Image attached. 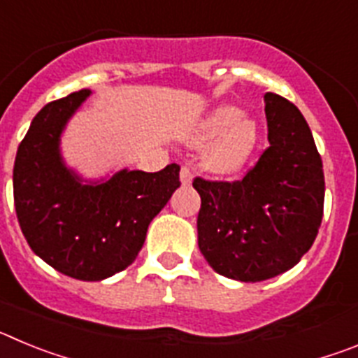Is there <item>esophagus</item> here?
<instances>
[{"instance_id":"esophagus-1","label":"esophagus","mask_w":358,"mask_h":358,"mask_svg":"<svg viewBox=\"0 0 358 358\" xmlns=\"http://www.w3.org/2000/svg\"><path fill=\"white\" fill-rule=\"evenodd\" d=\"M179 177H181V185L182 186H189L192 185V170L188 169V166H181V173H179Z\"/></svg>"}]
</instances>
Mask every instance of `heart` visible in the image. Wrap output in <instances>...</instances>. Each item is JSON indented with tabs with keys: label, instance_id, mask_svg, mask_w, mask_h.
I'll use <instances>...</instances> for the list:
<instances>
[{
	"label": "heart",
	"instance_id": "b5f03b06",
	"mask_svg": "<svg viewBox=\"0 0 358 358\" xmlns=\"http://www.w3.org/2000/svg\"><path fill=\"white\" fill-rule=\"evenodd\" d=\"M258 138L256 122L233 106H218L192 129L188 143L204 147L215 140L206 152V166L213 172H235L251 156Z\"/></svg>",
	"mask_w": 358,
	"mask_h": 358
}]
</instances>
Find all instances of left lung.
Returning a JSON list of instances; mask_svg holds the SVG:
<instances>
[{
    "mask_svg": "<svg viewBox=\"0 0 358 358\" xmlns=\"http://www.w3.org/2000/svg\"><path fill=\"white\" fill-rule=\"evenodd\" d=\"M268 147L240 181L195 177L199 249L215 273L264 281L292 268L322 220L324 173L308 123L296 106L265 93Z\"/></svg>",
    "mask_w": 358,
    "mask_h": 358,
    "instance_id": "left-lung-1",
    "label": "left lung"
}]
</instances>
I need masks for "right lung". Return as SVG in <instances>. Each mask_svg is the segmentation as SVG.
<instances>
[{
	"instance_id": "obj_1",
	"label": "right lung",
	"mask_w": 358,
	"mask_h": 358,
	"mask_svg": "<svg viewBox=\"0 0 358 358\" xmlns=\"http://www.w3.org/2000/svg\"><path fill=\"white\" fill-rule=\"evenodd\" d=\"M90 94L80 90L46 103L31 120L15 156L14 204L39 258L69 278L100 281L136 260L148 224L181 186V169L120 170L84 185L62 161L61 134Z\"/></svg>"
}]
</instances>
